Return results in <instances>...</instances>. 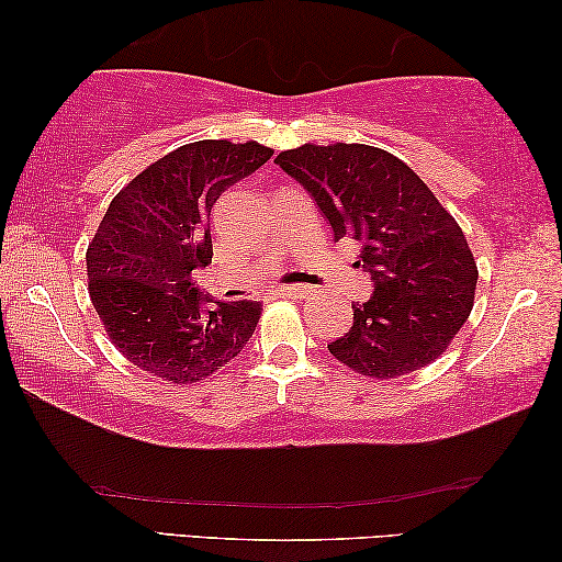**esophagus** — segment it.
<instances>
[{"instance_id": "obj_1", "label": "esophagus", "mask_w": 562, "mask_h": 562, "mask_svg": "<svg viewBox=\"0 0 562 562\" xmlns=\"http://www.w3.org/2000/svg\"><path fill=\"white\" fill-rule=\"evenodd\" d=\"M279 296H286V299H306L308 296V286H301V283H286V286H279L276 289Z\"/></svg>"}]
</instances>
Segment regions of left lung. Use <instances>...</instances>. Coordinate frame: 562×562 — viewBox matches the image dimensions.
<instances>
[{"label":"left lung","mask_w":562,"mask_h":562,"mask_svg":"<svg viewBox=\"0 0 562 562\" xmlns=\"http://www.w3.org/2000/svg\"><path fill=\"white\" fill-rule=\"evenodd\" d=\"M276 164L316 201L334 238L358 241L371 299L328 344L344 366L393 379L428 366L471 316L477 269L456 218L398 156L366 144H303Z\"/></svg>","instance_id":"left-lung-1"}]
</instances>
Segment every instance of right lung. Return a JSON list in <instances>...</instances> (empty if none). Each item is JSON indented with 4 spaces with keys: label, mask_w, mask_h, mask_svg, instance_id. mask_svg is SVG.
<instances>
[{
    "label": "right lung",
    "mask_w": 562,
    "mask_h": 562,
    "mask_svg": "<svg viewBox=\"0 0 562 562\" xmlns=\"http://www.w3.org/2000/svg\"><path fill=\"white\" fill-rule=\"evenodd\" d=\"M246 142H194L161 156L109 204L87 251L89 296L112 344L156 379L204 381L241 353L259 301H214L194 283L211 261V209L271 159Z\"/></svg>",
    "instance_id": "obj_1"
}]
</instances>
